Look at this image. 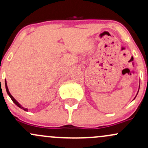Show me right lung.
I'll use <instances>...</instances> for the list:
<instances>
[{"mask_svg":"<svg viewBox=\"0 0 148 148\" xmlns=\"http://www.w3.org/2000/svg\"><path fill=\"white\" fill-rule=\"evenodd\" d=\"M5 88H6V91H7V92H8V95L10 96V97L11 98V99L12 100V101L13 102H14L15 104L16 105V106H18L19 107V108H22V109L23 110H24V111H28V109H27V108H23V107H22L21 105L19 104V103H18V101H16V100L14 99V97H13L12 96V95L10 94V92H9V90H8V86H7V82H6V81H5Z\"/></svg>","mask_w":148,"mask_h":148,"instance_id":"obj_1","label":"right lung"}]
</instances>
